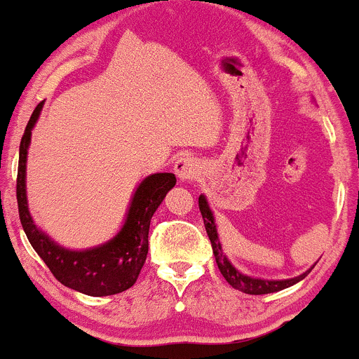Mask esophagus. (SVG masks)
<instances>
[{
    "mask_svg": "<svg viewBox=\"0 0 359 359\" xmlns=\"http://www.w3.org/2000/svg\"><path fill=\"white\" fill-rule=\"evenodd\" d=\"M173 170H175V175L179 177V180L186 182V180L194 179V177L198 175L199 167L191 156H179L175 165H173Z\"/></svg>",
    "mask_w": 359,
    "mask_h": 359,
    "instance_id": "esophagus-1",
    "label": "esophagus"
}]
</instances>
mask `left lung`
I'll list each match as a JSON object with an SVG mask.
<instances>
[{
    "mask_svg": "<svg viewBox=\"0 0 359 359\" xmlns=\"http://www.w3.org/2000/svg\"><path fill=\"white\" fill-rule=\"evenodd\" d=\"M199 211L203 215V222H205V227H206V233H208L210 241H211V248H213V255L215 259H217V265L220 273L224 275L225 280L232 285L233 289L241 290V292H246V294H270V292H277V290L282 289H287L290 285L297 284L299 280H303L304 277L309 273L311 269L304 271V273L297 275L294 278H284V280H266V278H256V277H249V275H244L243 271H239L232 263L229 262V258L225 256L224 249H222L220 239H218V232H217V224H215V217H213V211H211L208 201H206L205 196H199Z\"/></svg>",
    "mask_w": 359,
    "mask_h": 359,
    "instance_id": "1",
    "label": "left lung"
}]
</instances>
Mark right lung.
Listing matches in <instances>:
<instances>
[{"mask_svg": "<svg viewBox=\"0 0 359 359\" xmlns=\"http://www.w3.org/2000/svg\"><path fill=\"white\" fill-rule=\"evenodd\" d=\"M43 103L30 115L20 141L17 173V203L22 227L30 246L41 256L58 282L88 296H111L127 290L137 280L148 256V233L154 211L167 192L175 186L173 173H153L146 177L134 192L123 227L113 239L101 246L72 251L56 244L50 236L37 229L27 206L25 192V163L30 144V132L39 118Z\"/></svg>", "mask_w": 359, "mask_h": 359, "instance_id": "add662e5", "label": "right lung"}]
</instances>
